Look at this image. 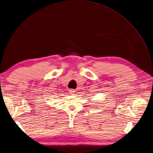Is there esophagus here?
Listing matches in <instances>:
<instances>
[{
    "instance_id": "obj_1",
    "label": "esophagus",
    "mask_w": 153,
    "mask_h": 153,
    "mask_svg": "<svg viewBox=\"0 0 153 153\" xmlns=\"http://www.w3.org/2000/svg\"><path fill=\"white\" fill-rule=\"evenodd\" d=\"M70 94H75V90H74V89H71V90L70 91Z\"/></svg>"
}]
</instances>
